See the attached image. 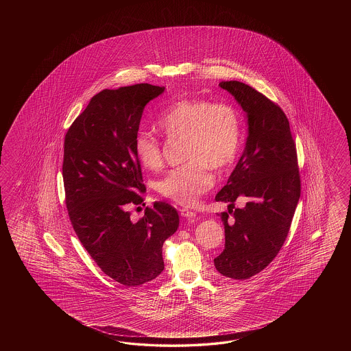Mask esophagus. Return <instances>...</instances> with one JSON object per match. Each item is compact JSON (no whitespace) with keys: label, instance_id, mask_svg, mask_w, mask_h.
<instances>
[{"label":"esophagus","instance_id":"esophagus-1","mask_svg":"<svg viewBox=\"0 0 351 351\" xmlns=\"http://www.w3.org/2000/svg\"><path fill=\"white\" fill-rule=\"evenodd\" d=\"M180 216L184 217V218H194V217H195V213H194L193 210L182 208L180 209Z\"/></svg>","mask_w":351,"mask_h":351}]
</instances>
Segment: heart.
Listing matches in <instances>:
<instances>
[{"label": "heart", "instance_id": "1", "mask_svg": "<svg viewBox=\"0 0 351 351\" xmlns=\"http://www.w3.org/2000/svg\"><path fill=\"white\" fill-rule=\"evenodd\" d=\"M171 139H186V165L171 169L157 182L158 193L189 206L209 191L215 178L210 167L224 169L239 156L241 118L233 105L204 99H182L158 119ZM136 157L145 168L156 171L163 162V145L158 136L139 130L134 139Z\"/></svg>", "mask_w": 351, "mask_h": 351}]
</instances>
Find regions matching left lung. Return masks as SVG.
Returning a JSON list of instances; mask_svg holds the SVG:
<instances>
[{"instance_id":"obj_1","label":"left lung","mask_w":351,"mask_h":351,"mask_svg":"<svg viewBox=\"0 0 351 351\" xmlns=\"http://www.w3.org/2000/svg\"><path fill=\"white\" fill-rule=\"evenodd\" d=\"M246 112L248 135L239 163L216 201L230 203L221 213L224 250L215 258L223 276L246 280L276 257L290 231L301 184L296 145L282 109L243 82H219ZM246 197L243 209H234ZM232 218L229 219V215Z\"/></svg>"}]
</instances>
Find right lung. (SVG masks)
Wrapping results in <instances>:
<instances>
[{
  "instance_id": "obj_1",
  "label": "right lung",
  "mask_w": 351,
  "mask_h": 351,
  "mask_svg": "<svg viewBox=\"0 0 351 351\" xmlns=\"http://www.w3.org/2000/svg\"><path fill=\"white\" fill-rule=\"evenodd\" d=\"M165 89L135 84L97 93L64 143L62 178L75 233L105 275L129 287L160 275L162 247L179 226L177 209L165 202H154L136 222L127 209L143 202L134 149L143 110Z\"/></svg>"
}]
</instances>
